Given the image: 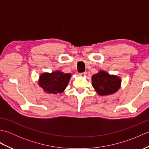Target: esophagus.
<instances>
[{"label":"esophagus","instance_id":"obj_1","mask_svg":"<svg viewBox=\"0 0 149 149\" xmlns=\"http://www.w3.org/2000/svg\"><path fill=\"white\" fill-rule=\"evenodd\" d=\"M86 74V72H82V73H79V75L80 76H82V77H84L85 75Z\"/></svg>","mask_w":149,"mask_h":149}]
</instances>
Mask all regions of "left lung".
Returning a JSON list of instances; mask_svg holds the SVG:
<instances>
[{"mask_svg": "<svg viewBox=\"0 0 149 149\" xmlns=\"http://www.w3.org/2000/svg\"><path fill=\"white\" fill-rule=\"evenodd\" d=\"M92 86L99 95H108L116 92L120 87L121 80L116 75H109L100 70L91 77Z\"/></svg>", "mask_w": 149, "mask_h": 149, "instance_id": "obj_1", "label": "left lung"}]
</instances>
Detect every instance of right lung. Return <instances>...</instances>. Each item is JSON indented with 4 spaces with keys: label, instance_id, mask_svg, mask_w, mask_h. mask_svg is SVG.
<instances>
[{
    "label": "right lung",
    "instance_id": "add662e5",
    "mask_svg": "<svg viewBox=\"0 0 149 149\" xmlns=\"http://www.w3.org/2000/svg\"><path fill=\"white\" fill-rule=\"evenodd\" d=\"M70 77V74H65L60 71L44 73L40 75L38 83L47 93H61L67 86Z\"/></svg>",
    "mask_w": 149,
    "mask_h": 149
}]
</instances>
